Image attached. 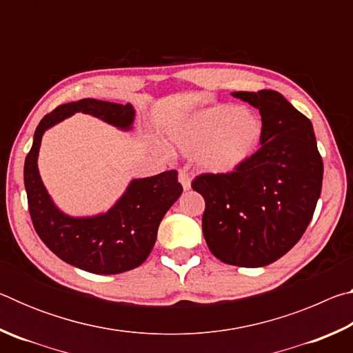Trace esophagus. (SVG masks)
Listing matches in <instances>:
<instances>
[{
	"label": "esophagus",
	"instance_id": "1",
	"mask_svg": "<svg viewBox=\"0 0 353 353\" xmlns=\"http://www.w3.org/2000/svg\"><path fill=\"white\" fill-rule=\"evenodd\" d=\"M179 182H181V185H182L185 191L190 190V187H191V177H190V174L185 170L179 171Z\"/></svg>",
	"mask_w": 353,
	"mask_h": 353
}]
</instances>
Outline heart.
I'll return each mask as SVG.
<instances>
[{"label":"heart","mask_w":353,"mask_h":353,"mask_svg":"<svg viewBox=\"0 0 353 353\" xmlns=\"http://www.w3.org/2000/svg\"><path fill=\"white\" fill-rule=\"evenodd\" d=\"M170 137L179 151L196 155L202 171L225 176L254 157L263 139V121L248 107L216 105L185 119Z\"/></svg>","instance_id":"heart-1"}]
</instances>
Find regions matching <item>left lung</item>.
Wrapping results in <instances>:
<instances>
[{
	"mask_svg": "<svg viewBox=\"0 0 353 353\" xmlns=\"http://www.w3.org/2000/svg\"><path fill=\"white\" fill-rule=\"evenodd\" d=\"M259 109L261 148L232 174H201L191 183L205 199L202 232L227 265L261 268L301 240L321 196L322 165L313 124L274 90L234 92Z\"/></svg>",
	"mask_w": 353,
	"mask_h": 353,
	"instance_id": "8db88e82",
	"label": "left lung"
}]
</instances>
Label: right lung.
Segmentation results:
<instances>
[{"label": "right lung", "mask_w": 353, "mask_h": 353, "mask_svg": "<svg viewBox=\"0 0 353 353\" xmlns=\"http://www.w3.org/2000/svg\"><path fill=\"white\" fill-rule=\"evenodd\" d=\"M77 112L97 117L119 130L132 129V104H115L85 98L59 105L35 129L32 148L25 160V188L34 229L59 259L93 274H119L148 259L157 240L165 213L182 194L177 171L132 179L121 198L105 213L70 216L51 199L39 172L41 137L48 129Z\"/></svg>", "instance_id": "right-lung-1"}]
</instances>
